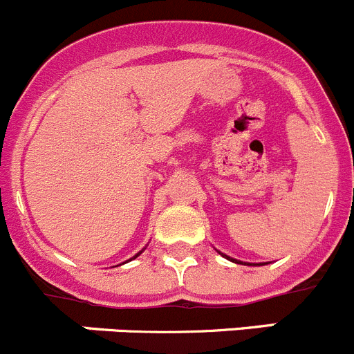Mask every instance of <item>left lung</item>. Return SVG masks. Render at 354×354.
Returning <instances> with one entry per match:
<instances>
[{
  "label": "left lung",
  "mask_w": 354,
  "mask_h": 354,
  "mask_svg": "<svg viewBox=\"0 0 354 354\" xmlns=\"http://www.w3.org/2000/svg\"><path fill=\"white\" fill-rule=\"evenodd\" d=\"M223 256H225V254H223ZM226 259H230V261H235V263H240V261H236V259H232V257H228V256H225ZM243 264V263H242Z\"/></svg>",
  "instance_id": "8db88e82"
}]
</instances>
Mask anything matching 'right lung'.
<instances>
[{
    "instance_id": "add662e5",
    "label": "right lung",
    "mask_w": 354,
    "mask_h": 354,
    "mask_svg": "<svg viewBox=\"0 0 354 354\" xmlns=\"http://www.w3.org/2000/svg\"><path fill=\"white\" fill-rule=\"evenodd\" d=\"M136 256H138V254H136ZM136 256H135V257H136Z\"/></svg>"
}]
</instances>
